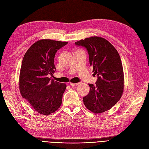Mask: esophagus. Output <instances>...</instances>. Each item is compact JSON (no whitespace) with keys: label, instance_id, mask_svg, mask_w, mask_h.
<instances>
[{"label":"esophagus","instance_id":"1","mask_svg":"<svg viewBox=\"0 0 149 149\" xmlns=\"http://www.w3.org/2000/svg\"><path fill=\"white\" fill-rule=\"evenodd\" d=\"M79 84V83H70V85L71 86H77V85H78Z\"/></svg>","mask_w":149,"mask_h":149}]
</instances>
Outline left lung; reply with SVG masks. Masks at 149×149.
Wrapping results in <instances>:
<instances>
[{
	"label": "left lung",
	"mask_w": 149,
	"mask_h": 149,
	"mask_svg": "<svg viewBox=\"0 0 149 149\" xmlns=\"http://www.w3.org/2000/svg\"><path fill=\"white\" fill-rule=\"evenodd\" d=\"M85 47L90 66L97 75L95 85L89 84V94L83 97L85 107L94 113L111 108L120 99L124 91V72L120 57L113 45L105 39L93 36L75 42Z\"/></svg>",
	"instance_id": "8db88e82"
}]
</instances>
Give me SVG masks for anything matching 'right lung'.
I'll return each instance as SVG.
<instances>
[{"mask_svg": "<svg viewBox=\"0 0 149 149\" xmlns=\"http://www.w3.org/2000/svg\"><path fill=\"white\" fill-rule=\"evenodd\" d=\"M68 42L41 40L35 42L23 58L19 89L36 111L49 115L58 109L66 85L51 79L55 72V54Z\"/></svg>", "mask_w": 149, "mask_h": 149, "instance_id": "right-lung-1", "label": "right lung"}]
</instances>
